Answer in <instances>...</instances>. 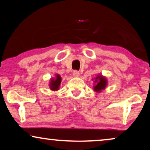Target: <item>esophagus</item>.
<instances>
[{"label":"esophagus","instance_id":"34e87169","mask_svg":"<svg viewBox=\"0 0 150 150\" xmlns=\"http://www.w3.org/2000/svg\"><path fill=\"white\" fill-rule=\"evenodd\" d=\"M72 74H73V76L74 77H78V76H79L80 73H79V71H78V70H74Z\"/></svg>","mask_w":150,"mask_h":150}]
</instances>
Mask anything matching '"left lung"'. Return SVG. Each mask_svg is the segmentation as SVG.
I'll list each match as a JSON object with an SVG mask.
<instances>
[{
  "label": "left lung",
  "mask_w": 150,
  "mask_h": 150,
  "mask_svg": "<svg viewBox=\"0 0 150 150\" xmlns=\"http://www.w3.org/2000/svg\"><path fill=\"white\" fill-rule=\"evenodd\" d=\"M96 79L99 80V81H98L99 82H98L97 85L94 87V90H95L96 91H100L102 89H104V88L106 87V81L104 78L101 76H98L96 78Z\"/></svg>",
  "instance_id": "8db88e82"
}]
</instances>
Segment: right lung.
Segmentation results:
<instances>
[{"mask_svg":"<svg viewBox=\"0 0 150 150\" xmlns=\"http://www.w3.org/2000/svg\"><path fill=\"white\" fill-rule=\"evenodd\" d=\"M61 82V78L59 75H57L56 79H52L50 83V89L52 90H57L59 89V85Z\"/></svg>","mask_w":150,"mask_h":150,"instance_id":"obj_1","label":"right lung"}]
</instances>
